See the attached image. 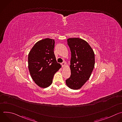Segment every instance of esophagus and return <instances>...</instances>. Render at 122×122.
<instances>
[{
  "label": "esophagus",
  "mask_w": 122,
  "mask_h": 122,
  "mask_svg": "<svg viewBox=\"0 0 122 122\" xmlns=\"http://www.w3.org/2000/svg\"><path fill=\"white\" fill-rule=\"evenodd\" d=\"M61 65H62V66L63 67V66H65V63L64 62H63L62 63H61Z\"/></svg>",
  "instance_id": "34e87169"
}]
</instances>
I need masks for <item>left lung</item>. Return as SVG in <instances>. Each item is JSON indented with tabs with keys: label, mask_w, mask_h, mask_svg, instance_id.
Returning a JSON list of instances; mask_svg holds the SVG:
<instances>
[{
	"label": "left lung",
	"mask_w": 122,
	"mask_h": 122,
	"mask_svg": "<svg viewBox=\"0 0 122 122\" xmlns=\"http://www.w3.org/2000/svg\"><path fill=\"white\" fill-rule=\"evenodd\" d=\"M71 51V75L66 80L69 88L77 90L87 81L95 66V54L89 44L84 40L77 38L67 40Z\"/></svg>",
	"instance_id": "obj_1"
}]
</instances>
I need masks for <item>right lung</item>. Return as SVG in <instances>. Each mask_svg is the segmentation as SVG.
<instances>
[{"mask_svg": "<svg viewBox=\"0 0 122 122\" xmlns=\"http://www.w3.org/2000/svg\"><path fill=\"white\" fill-rule=\"evenodd\" d=\"M55 40L46 38L38 41L28 54V64L30 75L38 86H49L56 72L61 67L54 54Z\"/></svg>", "mask_w": 122, "mask_h": 122, "instance_id": "obj_1", "label": "right lung"}]
</instances>
